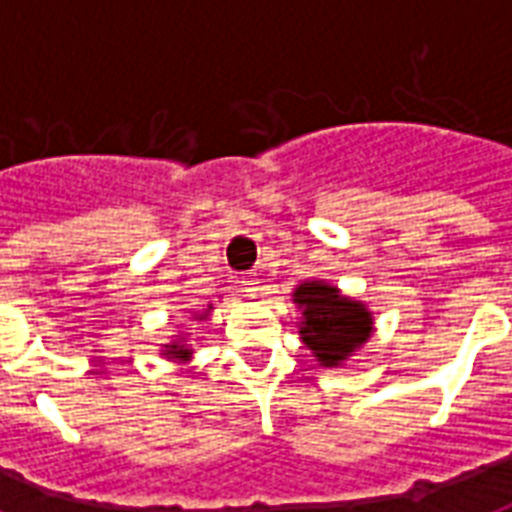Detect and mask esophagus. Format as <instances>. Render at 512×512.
Wrapping results in <instances>:
<instances>
[{"mask_svg": "<svg viewBox=\"0 0 512 512\" xmlns=\"http://www.w3.org/2000/svg\"><path fill=\"white\" fill-rule=\"evenodd\" d=\"M239 289L241 292H247L249 297H255L257 289H260V279H257V276H244V279L239 281Z\"/></svg>", "mask_w": 512, "mask_h": 512, "instance_id": "obj_1", "label": "esophagus"}]
</instances>
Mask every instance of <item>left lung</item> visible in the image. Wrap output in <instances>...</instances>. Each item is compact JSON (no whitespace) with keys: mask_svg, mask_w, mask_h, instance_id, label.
<instances>
[{"mask_svg":"<svg viewBox=\"0 0 512 512\" xmlns=\"http://www.w3.org/2000/svg\"><path fill=\"white\" fill-rule=\"evenodd\" d=\"M292 303L300 308V340L324 369L348 364L374 335V316L366 303L342 295L337 284L324 279H308L297 284Z\"/></svg>","mask_w":512,"mask_h":512,"instance_id":"left-lung-1","label":"left lung"}]
</instances>
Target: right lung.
<instances>
[{"label": "right lung", "mask_w": 512, "mask_h": 512, "mask_svg": "<svg viewBox=\"0 0 512 512\" xmlns=\"http://www.w3.org/2000/svg\"><path fill=\"white\" fill-rule=\"evenodd\" d=\"M212 311H215V308H212V303H209L204 311H193L191 319L193 321H204ZM159 356L167 358V361H177V364H188V361L193 358L191 335H188V332H177V335H172V340L164 342V345H162Z\"/></svg>", "instance_id": "obj_1"}]
</instances>
